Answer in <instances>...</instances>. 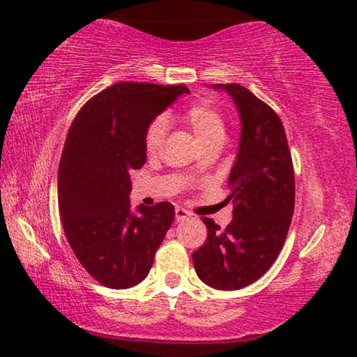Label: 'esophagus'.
<instances>
[{"label": "esophagus", "mask_w": 357, "mask_h": 357, "mask_svg": "<svg viewBox=\"0 0 357 357\" xmlns=\"http://www.w3.org/2000/svg\"><path fill=\"white\" fill-rule=\"evenodd\" d=\"M188 218H192V213L187 211V209L182 206L175 208V219H177V222L185 221V219H188Z\"/></svg>", "instance_id": "34e87169"}]
</instances>
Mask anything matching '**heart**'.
<instances>
[{
    "mask_svg": "<svg viewBox=\"0 0 357 357\" xmlns=\"http://www.w3.org/2000/svg\"><path fill=\"white\" fill-rule=\"evenodd\" d=\"M182 121L193 131L199 143L206 144L209 141H222L226 135L224 116L216 105L209 100L195 102L182 114ZM165 136L164 120H155L149 125L144 136V149L149 155L159 153L160 144Z\"/></svg>",
    "mask_w": 357,
    "mask_h": 357,
    "instance_id": "b5f03b06",
    "label": "heart"
}]
</instances>
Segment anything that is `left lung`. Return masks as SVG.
<instances>
[{"label": "left lung", "instance_id": "obj_1", "mask_svg": "<svg viewBox=\"0 0 357 357\" xmlns=\"http://www.w3.org/2000/svg\"><path fill=\"white\" fill-rule=\"evenodd\" d=\"M214 87L232 97L242 121L229 175L234 218L226 229L202 218L208 237L192 257L204 284L236 291L265 275L284 245L294 213V167L276 112L241 84Z\"/></svg>", "mask_w": 357, "mask_h": 357}]
</instances>
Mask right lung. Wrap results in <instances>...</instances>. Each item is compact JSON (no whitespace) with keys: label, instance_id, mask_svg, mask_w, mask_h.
Masks as SVG:
<instances>
[{"label":"right lung","instance_id":"obj_1","mask_svg":"<svg viewBox=\"0 0 357 357\" xmlns=\"http://www.w3.org/2000/svg\"><path fill=\"white\" fill-rule=\"evenodd\" d=\"M183 84L116 82L86 102L68 131L58 169V208L82 268L110 289L148 276L175 209L160 202L131 213L130 172L146 162L144 136Z\"/></svg>","mask_w":357,"mask_h":357}]
</instances>
